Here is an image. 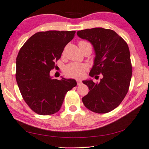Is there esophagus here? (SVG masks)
I'll use <instances>...</instances> for the list:
<instances>
[{"mask_svg": "<svg viewBox=\"0 0 149 149\" xmlns=\"http://www.w3.org/2000/svg\"><path fill=\"white\" fill-rule=\"evenodd\" d=\"M77 85H80V84H81V80H80V79H77Z\"/></svg>", "mask_w": 149, "mask_h": 149, "instance_id": "esophagus-1", "label": "esophagus"}]
</instances>
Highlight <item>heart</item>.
<instances>
[{"mask_svg": "<svg viewBox=\"0 0 149 149\" xmlns=\"http://www.w3.org/2000/svg\"><path fill=\"white\" fill-rule=\"evenodd\" d=\"M85 41H80L79 43ZM86 65L78 63H72L69 65L65 69V74L68 77H74V78H80L84 75V72L86 70Z\"/></svg>", "mask_w": 149, "mask_h": 149, "instance_id": "b5f03b06", "label": "heart"}]
</instances>
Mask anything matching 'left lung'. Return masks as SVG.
Segmentation results:
<instances>
[{"label":"left lung","mask_w":149,"mask_h":149,"mask_svg":"<svg viewBox=\"0 0 149 149\" xmlns=\"http://www.w3.org/2000/svg\"><path fill=\"white\" fill-rule=\"evenodd\" d=\"M77 35L94 47L96 56L89 75L94 77L102 74L103 76L100 83H94L92 79L83 81L90 92L82 97V102L94 112H109L120 105L129 88L132 72L129 48L111 29H87L78 31Z\"/></svg>","instance_id":"left-lung-1"}]
</instances>
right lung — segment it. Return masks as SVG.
I'll list each match as a JSON object with an SVG mask.
<instances>
[{
  "label": "right lung",
  "mask_w": 149,
  "mask_h": 149,
  "mask_svg": "<svg viewBox=\"0 0 149 149\" xmlns=\"http://www.w3.org/2000/svg\"><path fill=\"white\" fill-rule=\"evenodd\" d=\"M75 31H47L35 33L21 48L16 59V79L24 100L40 115L60 110L65 96L77 85L74 79H53L50 71L60 59Z\"/></svg>",
  "instance_id": "obj_1"
}]
</instances>
